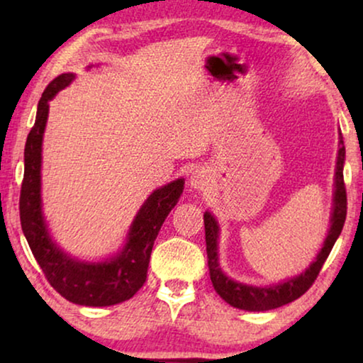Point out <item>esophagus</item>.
<instances>
[{"label": "esophagus", "instance_id": "1", "mask_svg": "<svg viewBox=\"0 0 363 363\" xmlns=\"http://www.w3.org/2000/svg\"><path fill=\"white\" fill-rule=\"evenodd\" d=\"M211 173L205 167H198L196 170H193L190 177V186L196 191H206L208 188H211Z\"/></svg>", "mask_w": 363, "mask_h": 363}]
</instances>
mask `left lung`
<instances>
[{
  "label": "left lung",
  "mask_w": 363,
  "mask_h": 363,
  "mask_svg": "<svg viewBox=\"0 0 363 363\" xmlns=\"http://www.w3.org/2000/svg\"><path fill=\"white\" fill-rule=\"evenodd\" d=\"M344 163H345V147L342 140V133L339 137V152H337L335 163V178H334V198H332V213H330V228L322 245L320 251L317 252L315 259L311 262L306 271L301 274L287 277L282 282L271 286H252L246 282L235 281L221 269L220 256H218V240H220V225L216 218L210 211H205V236H206V255L208 267H210V277L213 287L220 294L223 301L236 307V309L261 312L271 311L277 307L289 304L296 301L312 286L317 274L324 266L327 256L330 255L337 238H339L342 228L345 223L347 215V195L344 185Z\"/></svg>",
  "instance_id": "1"
}]
</instances>
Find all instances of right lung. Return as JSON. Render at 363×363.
Masks as SVG:
<instances>
[{
    "instance_id": "1",
    "label": "right lung",
    "mask_w": 363,
    "mask_h": 363,
    "mask_svg": "<svg viewBox=\"0 0 363 363\" xmlns=\"http://www.w3.org/2000/svg\"><path fill=\"white\" fill-rule=\"evenodd\" d=\"M74 79L76 74L72 72L61 74L49 84L39 99L36 121L24 147L19 218L28 245L49 284L74 304L106 307L130 299L143 286L153 242L168 213L180 200L185 180L177 178L150 193L133 218L123 246L113 256L102 261H84L64 251L52 240L43 211V137L48 123L49 102Z\"/></svg>"
}]
</instances>
